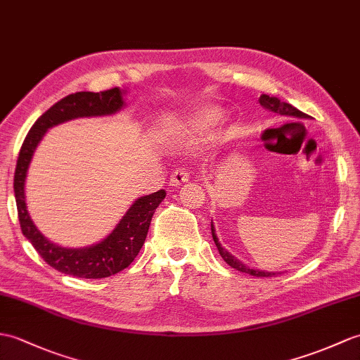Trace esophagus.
<instances>
[{"label": "esophagus", "mask_w": 360, "mask_h": 360, "mask_svg": "<svg viewBox=\"0 0 360 360\" xmlns=\"http://www.w3.org/2000/svg\"><path fill=\"white\" fill-rule=\"evenodd\" d=\"M188 179H190V174H188L186 170H184V169H179V170L172 173V176H170V186H173V187L182 186V184H186Z\"/></svg>", "instance_id": "1"}]
</instances>
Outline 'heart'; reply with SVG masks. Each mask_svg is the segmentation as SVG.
<instances>
[{
	"label": "heart",
	"instance_id": "b5f03b06",
	"mask_svg": "<svg viewBox=\"0 0 360 360\" xmlns=\"http://www.w3.org/2000/svg\"><path fill=\"white\" fill-rule=\"evenodd\" d=\"M224 108L219 105H205L191 116L188 129L191 133H204L212 130L224 120Z\"/></svg>",
	"mask_w": 360,
	"mask_h": 360
}]
</instances>
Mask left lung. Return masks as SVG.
<instances>
[{
  "mask_svg": "<svg viewBox=\"0 0 360 360\" xmlns=\"http://www.w3.org/2000/svg\"><path fill=\"white\" fill-rule=\"evenodd\" d=\"M259 104H261L264 108H266V110H270L273 113H278V115H282V116H290V118H299V120H308V115L302 113L300 110H297L296 107H293L288 103H283L281 101V99L278 96H270V95H261V98H259ZM212 236H213V240L216 247H218V252L219 255L222 256V259L225 262H227L231 269H236L238 271H242V273H247V274H252V276H256V278H269V276H274V274H281V273H274V271H265V270H259V269H250L248 265L242 264L240 261H238V259L230 255L227 250H225L221 242L218 239V236H216V230H214V225H213V221H212Z\"/></svg>",
  "mask_w": 360,
  "mask_h": 360,
  "instance_id": "left-lung-1",
  "label": "left lung"
}]
</instances>
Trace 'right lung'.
I'll use <instances>...</instances> for the list:
<instances>
[{"mask_svg": "<svg viewBox=\"0 0 360 360\" xmlns=\"http://www.w3.org/2000/svg\"><path fill=\"white\" fill-rule=\"evenodd\" d=\"M124 94L125 90L115 87L99 91V94L77 91V94L63 98L61 101H58L46 113L41 115L37 122L32 125L20 150L13 178V191L21 231L35 247L39 256L50 266L64 274L84 279H103L127 269L144 245L153 213L165 198L164 190H158L156 193L138 198L125 212L121 221L116 224L112 233H108L103 240L96 242V244L79 248L61 247L50 242L37 229V225L30 218V213L27 212L24 187H26L29 165L46 131L58 124L72 120L94 118V116L96 118V116H110L118 113L125 105Z\"/></svg>", "mask_w": 360, "mask_h": 360, "instance_id": "add662e5", "label": "right lung"}]
</instances>
